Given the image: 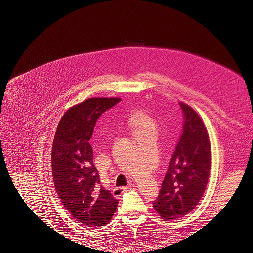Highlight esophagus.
Instances as JSON below:
<instances>
[{
    "label": "esophagus",
    "mask_w": 253,
    "mask_h": 253,
    "mask_svg": "<svg viewBox=\"0 0 253 253\" xmlns=\"http://www.w3.org/2000/svg\"><path fill=\"white\" fill-rule=\"evenodd\" d=\"M132 186H128V187H119V188H115L113 191V194L115 197H120L122 193L126 192V191L131 190Z\"/></svg>",
    "instance_id": "1"
}]
</instances>
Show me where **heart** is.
I'll return each instance as SVG.
<instances>
[{
    "instance_id": "b5f03b06",
    "label": "heart",
    "mask_w": 253,
    "mask_h": 253,
    "mask_svg": "<svg viewBox=\"0 0 253 253\" xmlns=\"http://www.w3.org/2000/svg\"><path fill=\"white\" fill-rule=\"evenodd\" d=\"M129 124H131L135 128L138 129V131H142L145 128L154 127V124H153L152 120L144 115L143 113H136L129 119Z\"/></svg>"
}]
</instances>
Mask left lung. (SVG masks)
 <instances>
[{
	"instance_id": "left-lung-1",
	"label": "left lung",
	"mask_w": 253,
	"mask_h": 253,
	"mask_svg": "<svg viewBox=\"0 0 253 253\" xmlns=\"http://www.w3.org/2000/svg\"><path fill=\"white\" fill-rule=\"evenodd\" d=\"M182 132L153 207L165 220L187 215L200 203L211 169V145L202 118L179 102Z\"/></svg>"
}]
</instances>
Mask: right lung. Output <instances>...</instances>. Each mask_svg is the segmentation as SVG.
<instances>
[{"label": "right lung", "instance_id": "obj_1", "mask_svg": "<svg viewBox=\"0 0 253 253\" xmlns=\"http://www.w3.org/2000/svg\"><path fill=\"white\" fill-rule=\"evenodd\" d=\"M120 98H89L61 118L51 150L53 186L64 208L86 227L105 226L119 201L102 187L89 143L101 115Z\"/></svg>", "mask_w": 253, "mask_h": 253}]
</instances>
